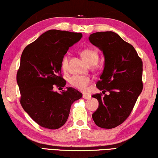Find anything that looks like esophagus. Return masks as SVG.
Returning <instances> with one entry per match:
<instances>
[{
	"instance_id": "1",
	"label": "esophagus",
	"mask_w": 158,
	"mask_h": 158,
	"mask_svg": "<svg viewBox=\"0 0 158 158\" xmlns=\"http://www.w3.org/2000/svg\"><path fill=\"white\" fill-rule=\"evenodd\" d=\"M83 98L85 99H89L91 98V95L89 94H83Z\"/></svg>"
}]
</instances>
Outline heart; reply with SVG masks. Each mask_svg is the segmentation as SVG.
Wrapping results in <instances>:
<instances>
[{
    "label": "heart",
    "instance_id": "heart-1",
    "mask_svg": "<svg viewBox=\"0 0 158 158\" xmlns=\"http://www.w3.org/2000/svg\"><path fill=\"white\" fill-rule=\"evenodd\" d=\"M81 56L85 60V61L89 66L95 65L99 59V54L97 50L93 48H84L81 52ZM61 66L62 69L66 71L68 68V56L65 55L62 58ZM90 82V79L87 77L79 76L74 75L69 79V83L74 87L79 89H84L86 87L89 83Z\"/></svg>",
    "mask_w": 158,
    "mask_h": 158
}]
</instances>
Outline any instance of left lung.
<instances>
[{
	"mask_svg": "<svg viewBox=\"0 0 158 158\" xmlns=\"http://www.w3.org/2000/svg\"><path fill=\"white\" fill-rule=\"evenodd\" d=\"M89 40L104 56V70L96 86L105 95L92 96L99 102L92 119L99 127L114 128L130 116L143 91V61L135 48L116 33L97 32Z\"/></svg>",
	"mask_w": 158,
	"mask_h": 158,
	"instance_id": "left-lung-1",
	"label": "left lung"
}]
</instances>
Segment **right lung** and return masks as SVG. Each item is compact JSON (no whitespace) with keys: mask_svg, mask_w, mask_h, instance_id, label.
<instances>
[{"mask_svg":"<svg viewBox=\"0 0 158 158\" xmlns=\"http://www.w3.org/2000/svg\"><path fill=\"white\" fill-rule=\"evenodd\" d=\"M81 33L49 30L24 48L16 80L22 107L38 124L56 130L64 125L72 104L82 97L72 87L61 93L54 91L66 85L61 62L69 48L81 39Z\"/></svg>","mask_w":158,"mask_h":158,"instance_id":"add662e5","label":"right lung"}]
</instances>
